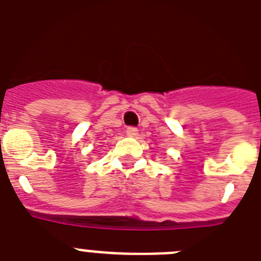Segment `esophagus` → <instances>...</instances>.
Returning <instances> with one entry per match:
<instances>
[{"label":"esophagus","mask_w":261,"mask_h":261,"mask_svg":"<svg viewBox=\"0 0 261 261\" xmlns=\"http://www.w3.org/2000/svg\"><path fill=\"white\" fill-rule=\"evenodd\" d=\"M137 133H139V129L136 126H128L126 128V136H129V137H136Z\"/></svg>","instance_id":"esophagus-1"}]
</instances>
